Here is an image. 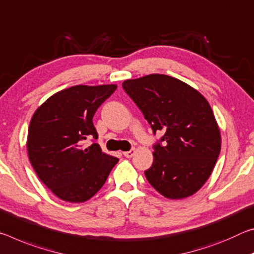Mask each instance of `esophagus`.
I'll use <instances>...</instances> for the list:
<instances>
[{"label":"esophagus","mask_w":254,"mask_h":254,"mask_svg":"<svg viewBox=\"0 0 254 254\" xmlns=\"http://www.w3.org/2000/svg\"><path fill=\"white\" fill-rule=\"evenodd\" d=\"M135 148H131V149H129V151H127V152H124V155L126 156V157H128V159H129V157H132L134 156V154H135Z\"/></svg>","instance_id":"34e87169"}]
</instances>
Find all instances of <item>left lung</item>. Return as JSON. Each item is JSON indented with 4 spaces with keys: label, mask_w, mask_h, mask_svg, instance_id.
I'll use <instances>...</instances> for the list:
<instances>
[{
    "label": "left lung",
    "mask_w": 254,
    "mask_h": 254,
    "mask_svg": "<svg viewBox=\"0 0 254 254\" xmlns=\"http://www.w3.org/2000/svg\"><path fill=\"white\" fill-rule=\"evenodd\" d=\"M123 88L153 132H164L153 146L154 160L145 171L147 181L169 199L196 193L221 152V131L208 101L187 83L164 74L126 80Z\"/></svg>",
    "instance_id": "obj_1"
}]
</instances>
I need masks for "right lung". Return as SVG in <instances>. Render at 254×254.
<instances>
[{
    "instance_id": "obj_1",
    "label": "right lung",
    "mask_w": 254,
    "mask_h": 254,
    "mask_svg": "<svg viewBox=\"0 0 254 254\" xmlns=\"http://www.w3.org/2000/svg\"><path fill=\"white\" fill-rule=\"evenodd\" d=\"M117 85H75L48 98L33 114L28 129L30 163L41 182L60 199L84 202L105 185L119 161L99 144L83 147V140L98 138L93 116Z\"/></svg>"
}]
</instances>
